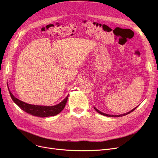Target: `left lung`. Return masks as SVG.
Returning <instances> with one entry per match:
<instances>
[{
	"label": "left lung",
	"instance_id": "8db88e82",
	"mask_svg": "<svg viewBox=\"0 0 158 158\" xmlns=\"http://www.w3.org/2000/svg\"><path fill=\"white\" fill-rule=\"evenodd\" d=\"M138 106H136V107H135L134 109H132V110H131L130 111H129V112H127V113H123V114H106V113H102V111H99L98 110H97L95 107H94V109H95V110L96 111H97L99 114H102V115H104V116H106V117H123V116H125V115H127V114H129L130 113H131L132 111H133L136 107H138Z\"/></svg>",
	"mask_w": 158,
	"mask_h": 158
}]
</instances>
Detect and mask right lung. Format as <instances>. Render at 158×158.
I'll list each match as a JSON object with an SVG mask.
<instances>
[{
    "label": "right lung",
    "instance_id": "add662e5",
    "mask_svg": "<svg viewBox=\"0 0 158 158\" xmlns=\"http://www.w3.org/2000/svg\"><path fill=\"white\" fill-rule=\"evenodd\" d=\"M9 92L12 100L20 108H21L25 112H26L31 115L36 116V117L41 118L52 117V116H55L61 113V111L64 109L69 97V95H67L61 102L54 106H40L29 104L26 102H24L19 100L17 98H16L10 92V89Z\"/></svg>",
    "mask_w": 158,
    "mask_h": 158
}]
</instances>
